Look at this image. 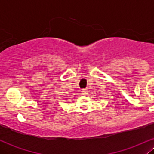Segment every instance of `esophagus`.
Masks as SVG:
<instances>
[{
	"label": "esophagus",
	"mask_w": 154,
	"mask_h": 154,
	"mask_svg": "<svg viewBox=\"0 0 154 154\" xmlns=\"http://www.w3.org/2000/svg\"><path fill=\"white\" fill-rule=\"evenodd\" d=\"M82 95H86L88 93V89H86V88H85V89H82Z\"/></svg>",
	"instance_id": "obj_1"
}]
</instances>
